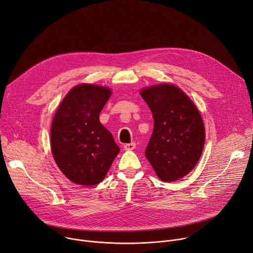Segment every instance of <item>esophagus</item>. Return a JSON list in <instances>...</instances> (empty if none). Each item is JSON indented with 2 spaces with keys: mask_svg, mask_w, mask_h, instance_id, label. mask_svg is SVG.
Instances as JSON below:
<instances>
[{
  "mask_svg": "<svg viewBox=\"0 0 253 253\" xmlns=\"http://www.w3.org/2000/svg\"><path fill=\"white\" fill-rule=\"evenodd\" d=\"M135 142H131V143H126V144H124V149L125 150H132V149H134L135 148Z\"/></svg>",
  "mask_w": 253,
  "mask_h": 253,
  "instance_id": "obj_1",
  "label": "esophagus"
}]
</instances>
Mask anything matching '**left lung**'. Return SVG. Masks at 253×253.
Here are the masks:
<instances>
[{
  "label": "left lung",
  "instance_id": "8db88e82",
  "mask_svg": "<svg viewBox=\"0 0 253 253\" xmlns=\"http://www.w3.org/2000/svg\"><path fill=\"white\" fill-rule=\"evenodd\" d=\"M154 117V131L145 157L158 177L173 182L196 166L205 145V126L192 100L172 84L140 91Z\"/></svg>",
  "mask_w": 253,
  "mask_h": 253
}]
</instances>
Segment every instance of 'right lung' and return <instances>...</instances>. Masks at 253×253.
<instances>
[{"label":"right lung","instance_id":"right-lung-1","mask_svg":"<svg viewBox=\"0 0 253 253\" xmlns=\"http://www.w3.org/2000/svg\"><path fill=\"white\" fill-rule=\"evenodd\" d=\"M112 91L93 84L72 88L60 104L50 128L53 157L73 183L93 186L102 182L120 148L99 122Z\"/></svg>","mask_w":253,"mask_h":253}]
</instances>
